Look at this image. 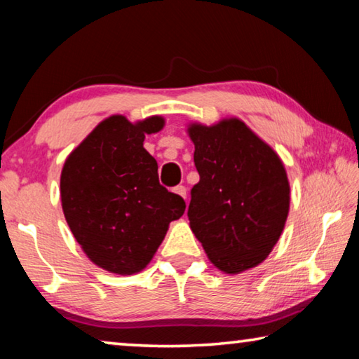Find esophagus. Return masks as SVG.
I'll return each mask as SVG.
<instances>
[{"label":"esophagus","instance_id":"obj_1","mask_svg":"<svg viewBox=\"0 0 359 359\" xmlns=\"http://www.w3.org/2000/svg\"><path fill=\"white\" fill-rule=\"evenodd\" d=\"M174 193L175 194H179V196H182V198H187V188L184 187V185H179V187H175L174 188Z\"/></svg>","mask_w":359,"mask_h":359}]
</instances>
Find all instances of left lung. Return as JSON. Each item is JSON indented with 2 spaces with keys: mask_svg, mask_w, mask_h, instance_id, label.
Returning a JSON list of instances; mask_svg holds the SVG:
<instances>
[{
  "mask_svg": "<svg viewBox=\"0 0 359 359\" xmlns=\"http://www.w3.org/2000/svg\"><path fill=\"white\" fill-rule=\"evenodd\" d=\"M199 182L190 228L224 274L258 266L277 244L290 210V182L274 149L239 118L188 125Z\"/></svg>",
  "mask_w": 359,
  "mask_h": 359,
  "instance_id": "1",
  "label": "left lung"
}]
</instances>
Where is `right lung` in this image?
<instances>
[{
  "label": "right lung",
  "instance_id": "obj_1",
  "mask_svg": "<svg viewBox=\"0 0 359 359\" xmlns=\"http://www.w3.org/2000/svg\"><path fill=\"white\" fill-rule=\"evenodd\" d=\"M165 118L136 123L123 115L101 121L66 158L60 196L71 233L96 266L118 276L141 272L165 239L185 201L158 182L156 160L145 135Z\"/></svg>",
  "mask_w": 359,
  "mask_h": 359
}]
</instances>
